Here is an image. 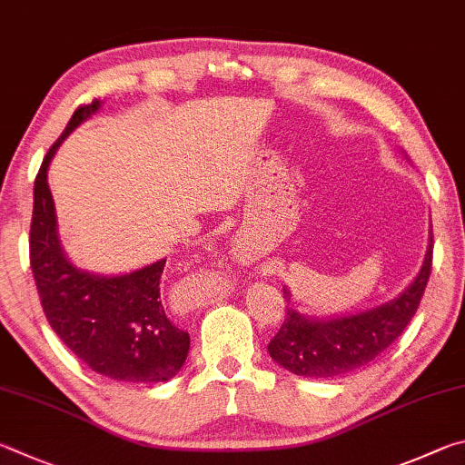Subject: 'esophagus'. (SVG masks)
Returning <instances> with one entry per match:
<instances>
[{
    "instance_id": "obj_1",
    "label": "esophagus",
    "mask_w": 465,
    "mask_h": 465,
    "mask_svg": "<svg viewBox=\"0 0 465 465\" xmlns=\"http://www.w3.org/2000/svg\"><path fill=\"white\" fill-rule=\"evenodd\" d=\"M185 300H190V302H192V300H193V294H187V296H185Z\"/></svg>"
}]
</instances>
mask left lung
Instances as JSON below:
<instances>
[{
  "label": "left lung",
  "instance_id": "1",
  "mask_svg": "<svg viewBox=\"0 0 465 465\" xmlns=\"http://www.w3.org/2000/svg\"><path fill=\"white\" fill-rule=\"evenodd\" d=\"M433 270V234L420 273L401 296L373 311L314 321L286 308V319L267 345L272 360L304 378H339L363 368L394 343L409 327ZM283 298L290 292L283 288Z\"/></svg>",
  "mask_w": 465,
  "mask_h": 465
}]
</instances>
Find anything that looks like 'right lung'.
Here are the masks:
<instances>
[{"mask_svg": "<svg viewBox=\"0 0 465 465\" xmlns=\"http://www.w3.org/2000/svg\"><path fill=\"white\" fill-rule=\"evenodd\" d=\"M100 108L94 100L73 112L67 128L48 149L35 182L30 224V267L48 324L64 345L105 378L157 384L182 370L190 335L167 319L161 304L165 259L143 270L104 278L75 270L56 237L54 202L46 171L56 149Z\"/></svg>", "mask_w": 465, "mask_h": 465, "instance_id": "1", "label": "right lung"}]
</instances>
